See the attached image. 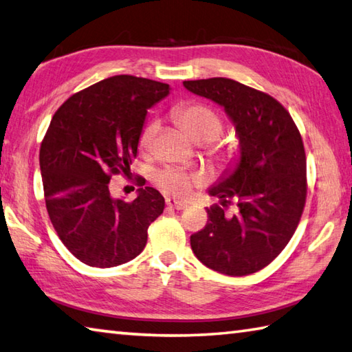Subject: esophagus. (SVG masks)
I'll use <instances>...</instances> for the list:
<instances>
[{
	"mask_svg": "<svg viewBox=\"0 0 352 352\" xmlns=\"http://www.w3.org/2000/svg\"><path fill=\"white\" fill-rule=\"evenodd\" d=\"M166 204H168L169 208L177 209V210H182V209L186 208V203L178 201V200H175V198H166Z\"/></svg>",
	"mask_w": 352,
	"mask_h": 352,
	"instance_id": "obj_1",
	"label": "esophagus"
}]
</instances>
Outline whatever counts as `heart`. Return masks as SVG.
I'll return each mask as SVG.
<instances>
[{
    "label": "heart",
    "mask_w": 352,
    "mask_h": 352,
    "mask_svg": "<svg viewBox=\"0 0 352 352\" xmlns=\"http://www.w3.org/2000/svg\"><path fill=\"white\" fill-rule=\"evenodd\" d=\"M172 117L195 143L206 146V152L214 162L219 164H231L237 158V144L217 142V138L223 132V127H225V121H223L220 112L215 111L214 107L204 103H184L172 111ZM157 131L158 123L155 120L143 126L138 135L140 152L146 154L152 149ZM201 182L203 178L198 174L174 168L163 169L157 175V184L160 188L180 198L188 197L192 188L201 184Z\"/></svg>",
    "instance_id": "1"
}]
</instances>
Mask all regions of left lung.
Returning a JSON list of instances; mask_svg holds the SVG:
<instances>
[{"label":"left lung","instance_id":"left-lung-1","mask_svg":"<svg viewBox=\"0 0 352 352\" xmlns=\"http://www.w3.org/2000/svg\"><path fill=\"white\" fill-rule=\"evenodd\" d=\"M184 87L225 107L240 140L234 172L209 190L221 204L208 209V223L190 235L197 258L226 276L263 270L283 251L302 219L306 190L303 140L276 98L229 78L183 81ZM238 203V212L225 216Z\"/></svg>","mask_w":352,"mask_h":352}]
</instances>
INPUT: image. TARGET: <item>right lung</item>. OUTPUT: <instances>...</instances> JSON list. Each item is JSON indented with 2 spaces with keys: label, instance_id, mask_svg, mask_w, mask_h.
Returning <instances> with one entry per match:
<instances>
[{
  "label": "right lung",
  "instance_id": "add662e5",
  "mask_svg": "<svg viewBox=\"0 0 352 352\" xmlns=\"http://www.w3.org/2000/svg\"><path fill=\"white\" fill-rule=\"evenodd\" d=\"M169 85L115 75L74 94L50 121L40 148L49 219L70 252L94 267L135 258L164 198L140 188L135 200L112 198V175H129L149 107Z\"/></svg>",
  "mask_w": 352,
  "mask_h": 352
}]
</instances>
